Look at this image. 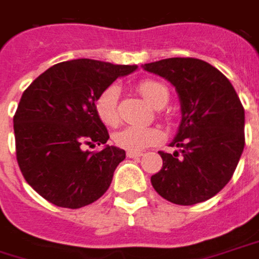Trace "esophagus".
Masks as SVG:
<instances>
[{"mask_svg": "<svg viewBox=\"0 0 259 259\" xmlns=\"http://www.w3.org/2000/svg\"><path fill=\"white\" fill-rule=\"evenodd\" d=\"M144 154L142 152H133V151H127V157L129 158H141Z\"/></svg>", "mask_w": 259, "mask_h": 259, "instance_id": "1", "label": "esophagus"}]
</instances>
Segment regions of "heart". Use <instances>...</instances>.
I'll list each match as a JSON object with an SVG mask.
<instances>
[{"instance_id": "heart-1", "label": "heart", "mask_w": 259, "mask_h": 259, "mask_svg": "<svg viewBox=\"0 0 259 259\" xmlns=\"http://www.w3.org/2000/svg\"><path fill=\"white\" fill-rule=\"evenodd\" d=\"M138 91L155 108L164 107L168 101V89L154 80H142L141 83H138ZM118 95L120 88L117 84H110L99 94L95 102L97 114L108 126H115L118 123ZM162 138V132L157 127L130 126L115 133L114 142L121 149L141 152L148 146L161 142Z\"/></svg>"}]
</instances>
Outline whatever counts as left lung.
Here are the masks:
<instances>
[{"instance_id":"obj_1","label":"left lung","mask_w":259,"mask_h":259,"mask_svg":"<svg viewBox=\"0 0 259 259\" xmlns=\"http://www.w3.org/2000/svg\"><path fill=\"white\" fill-rule=\"evenodd\" d=\"M144 70L173 84L182 120L162 168L151 183L164 199L193 205L217 195L232 179L245 146V110L220 70L198 58H165Z\"/></svg>"}]
</instances>
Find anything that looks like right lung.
Returning <instances> with one entry per match:
<instances>
[{
  "label": "right lung",
  "mask_w": 259,
  "mask_h": 259,
  "mask_svg": "<svg viewBox=\"0 0 259 259\" xmlns=\"http://www.w3.org/2000/svg\"><path fill=\"white\" fill-rule=\"evenodd\" d=\"M138 66L79 58L58 63L26 89L14 123L17 162L26 182L42 198L63 208H82L111 185L124 149L110 146L97 114L99 94ZM98 143L99 153L84 149Z\"/></svg>",
  "instance_id": "1"
}]
</instances>
